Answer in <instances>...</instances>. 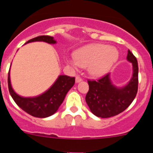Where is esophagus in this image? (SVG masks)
Masks as SVG:
<instances>
[{
    "mask_svg": "<svg viewBox=\"0 0 153 153\" xmlns=\"http://www.w3.org/2000/svg\"><path fill=\"white\" fill-rule=\"evenodd\" d=\"M80 81H82V78L79 77V76H77L76 77V83H79Z\"/></svg>",
    "mask_w": 153,
    "mask_h": 153,
    "instance_id": "obj_1",
    "label": "esophagus"
}]
</instances>
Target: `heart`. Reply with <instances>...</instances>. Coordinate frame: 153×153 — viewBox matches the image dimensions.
<instances>
[{"instance_id":"1","label":"heart","mask_w":153,"mask_h":153,"mask_svg":"<svg viewBox=\"0 0 153 153\" xmlns=\"http://www.w3.org/2000/svg\"><path fill=\"white\" fill-rule=\"evenodd\" d=\"M118 58L119 51L116 47L94 44L79 48L75 52V56L67 57L66 62L73 68L87 67L90 75L100 77L112 68Z\"/></svg>"}]
</instances>
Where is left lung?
I'll return each mask as SVG.
<instances>
[{
  "instance_id": "1",
  "label": "left lung",
  "mask_w": 153,
  "mask_h": 153,
  "mask_svg": "<svg viewBox=\"0 0 153 153\" xmlns=\"http://www.w3.org/2000/svg\"><path fill=\"white\" fill-rule=\"evenodd\" d=\"M127 60L132 64V76L123 87L112 83L110 74L98 80H88L89 91L86 102L93 114L101 118H109L120 114L132 103L138 91V62L136 56L128 51Z\"/></svg>"
}]
</instances>
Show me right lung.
<instances>
[{
  "label": "right lung",
  "mask_w": 153,
  "mask_h": 153,
  "mask_svg": "<svg viewBox=\"0 0 153 153\" xmlns=\"http://www.w3.org/2000/svg\"><path fill=\"white\" fill-rule=\"evenodd\" d=\"M35 41H44L52 44L56 43L53 36L44 35L31 39L26 44ZM7 82L10 96L19 107L33 117L46 118L51 117L57 111L64 100L67 92L75 83V77H70L66 75L59 76L51 88L44 93L34 97H23L14 92L10 83V70L8 73Z\"/></svg>",
  "instance_id": "obj_1"
}]
</instances>
